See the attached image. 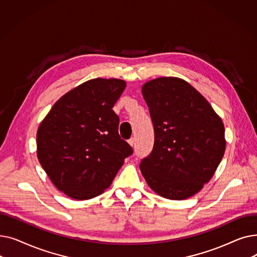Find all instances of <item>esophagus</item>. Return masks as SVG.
<instances>
[{
	"mask_svg": "<svg viewBox=\"0 0 257 257\" xmlns=\"http://www.w3.org/2000/svg\"><path fill=\"white\" fill-rule=\"evenodd\" d=\"M128 144H129L131 147H134V146H136V139H134V138L130 139V140L128 141Z\"/></svg>",
	"mask_w": 257,
	"mask_h": 257,
	"instance_id": "obj_1",
	"label": "esophagus"
}]
</instances>
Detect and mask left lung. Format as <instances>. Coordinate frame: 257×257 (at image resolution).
I'll use <instances>...</instances> for the list:
<instances>
[{"mask_svg": "<svg viewBox=\"0 0 257 257\" xmlns=\"http://www.w3.org/2000/svg\"><path fill=\"white\" fill-rule=\"evenodd\" d=\"M154 127V146L142 159L144 178L159 196L184 200L197 194L225 152L221 117L186 81L161 77L143 85Z\"/></svg>", "mask_w": 257, "mask_h": 257, "instance_id": "obj_1", "label": "left lung"}]
</instances>
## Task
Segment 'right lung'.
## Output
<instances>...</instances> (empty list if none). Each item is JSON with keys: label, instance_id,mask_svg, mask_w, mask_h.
I'll return each mask as SVG.
<instances>
[{"label": "right lung", "instance_id": "1", "mask_svg": "<svg viewBox=\"0 0 257 257\" xmlns=\"http://www.w3.org/2000/svg\"><path fill=\"white\" fill-rule=\"evenodd\" d=\"M126 87L119 79H92L66 92L40 123L37 157L53 184L76 200L109 187L131 146L118 134L112 110Z\"/></svg>", "mask_w": 257, "mask_h": 257}]
</instances>
